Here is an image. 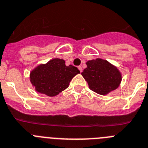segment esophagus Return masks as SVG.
<instances>
[{
  "instance_id": "1",
  "label": "esophagus",
  "mask_w": 148,
  "mask_h": 148,
  "mask_svg": "<svg viewBox=\"0 0 148 148\" xmlns=\"http://www.w3.org/2000/svg\"><path fill=\"white\" fill-rule=\"evenodd\" d=\"M78 69H79L80 72H82V68L81 67V66H78Z\"/></svg>"
}]
</instances>
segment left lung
I'll return each mask as SVG.
<instances>
[{
  "instance_id": "obj_1",
  "label": "left lung",
  "mask_w": 148,
  "mask_h": 148,
  "mask_svg": "<svg viewBox=\"0 0 148 148\" xmlns=\"http://www.w3.org/2000/svg\"><path fill=\"white\" fill-rule=\"evenodd\" d=\"M86 65L81 74L90 90L105 96L119 88L122 75L116 66L101 58L88 60Z\"/></svg>"
}]
</instances>
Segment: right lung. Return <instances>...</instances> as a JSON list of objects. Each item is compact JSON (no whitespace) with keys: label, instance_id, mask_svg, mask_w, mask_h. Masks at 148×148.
Returning <instances> with one entry per match:
<instances>
[{"label":"right lung","instance_id":"right-lung-1","mask_svg":"<svg viewBox=\"0 0 148 148\" xmlns=\"http://www.w3.org/2000/svg\"><path fill=\"white\" fill-rule=\"evenodd\" d=\"M79 69L72 65L66 66L64 60L54 58L41 63L30 71L29 79L37 92L49 97H55L66 90Z\"/></svg>","mask_w":148,"mask_h":148}]
</instances>
